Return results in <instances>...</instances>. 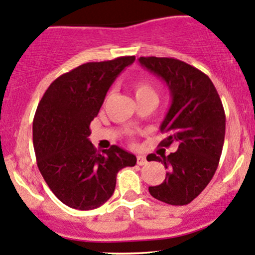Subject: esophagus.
Wrapping results in <instances>:
<instances>
[{"instance_id": "obj_1", "label": "esophagus", "mask_w": 255, "mask_h": 255, "mask_svg": "<svg viewBox=\"0 0 255 255\" xmlns=\"http://www.w3.org/2000/svg\"><path fill=\"white\" fill-rule=\"evenodd\" d=\"M137 164L138 165H144V164H147V158L144 157V155L138 154L137 155Z\"/></svg>"}]
</instances>
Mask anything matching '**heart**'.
Returning <instances> with one entry per match:
<instances>
[{
	"instance_id": "heart-1",
	"label": "heart",
	"mask_w": 255,
	"mask_h": 255,
	"mask_svg": "<svg viewBox=\"0 0 255 255\" xmlns=\"http://www.w3.org/2000/svg\"><path fill=\"white\" fill-rule=\"evenodd\" d=\"M133 94H135L136 100L141 98H152L157 101L158 94L155 90L154 84L149 79H139L133 84Z\"/></svg>"
}]
</instances>
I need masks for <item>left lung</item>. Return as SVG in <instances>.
I'll list each match as a JSON object with an SVG mask.
<instances>
[{
	"label": "left lung",
	"mask_w": 255,
	"mask_h": 255,
	"mask_svg": "<svg viewBox=\"0 0 255 255\" xmlns=\"http://www.w3.org/2000/svg\"><path fill=\"white\" fill-rule=\"evenodd\" d=\"M144 69L166 84L171 105L160 125L177 150L169 155L149 154L147 160L161 161L165 180L148 188L150 196L171 205L191 203L214 176L225 139V112L214 84L192 65L175 58L139 57Z\"/></svg>",
	"instance_id": "left-lung-1"
}]
</instances>
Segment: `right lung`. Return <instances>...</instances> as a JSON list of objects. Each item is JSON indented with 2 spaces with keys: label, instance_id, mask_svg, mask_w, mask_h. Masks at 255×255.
Returning <instances> with one entry per match:
<instances>
[{
  "label": "right lung",
  "instance_id": "1",
  "mask_svg": "<svg viewBox=\"0 0 255 255\" xmlns=\"http://www.w3.org/2000/svg\"><path fill=\"white\" fill-rule=\"evenodd\" d=\"M135 56L90 62L57 78L41 98L32 123L37 166L51 191L68 207L96 209L114 193L117 174L136 157L118 146L98 152L90 124L109 87Z\"/></svg>",
  "mask_w": 255,
  "mask_h": 255
}]
</instances>
